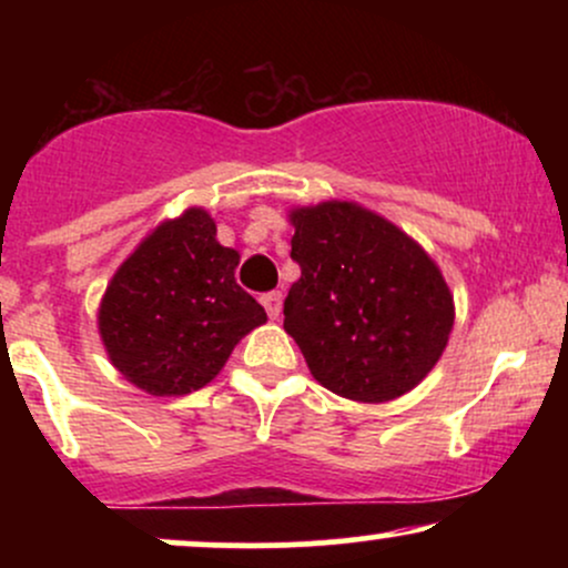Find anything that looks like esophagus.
Here are the masks:
<instances>
[{
    "label": "esophagus",
    "mask_w": 568,
    "mask_h": 568,
    "mask_svg": "<svg viewBox=\"0 0 568 568\" xmlns=\"http://www.w3.org/2000/svg\"><path fill=\"white\" fill-rule=\"evenodd\" d=\"M262 304H264L266 315H270L272 321H277L280 312H283V293H280V291L264 293V296H262Z\"/></svg>",
    "instance_id": "34e87169"
}]
</instances>
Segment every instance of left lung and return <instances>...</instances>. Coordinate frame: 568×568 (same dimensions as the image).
<instances>
[{
	"label": "left lung",
	"instance_id": "left-lung-1",
	"mask_svg": "<svg viewBox=\"0 0 568 568\" xmlns=\"http://www.w3.org/2000/svg\"><path fill=\"white\" fill-rule=\"evenodd\" d=\"M302 277L283 304L312 376L331 393L384 403L414 389L446 349L454 298L406 232L355 202L291 213Z\"/></svg>",
	"mask_w": 568,
	"mask_h": 568
}]
</instances>
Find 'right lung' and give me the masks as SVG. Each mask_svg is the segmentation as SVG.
I'll return each instance as SVG.
<instances>
[{
	"mask_svg": "<svg viewBox=\"0 0 568 568\" xmlns=\"http://www.w3.org/2000/svg\"><path fill=\"white\" fill-rule=\"evenodd\" d=\"M237 264L202 207L160 224L116 270L98 312L114 368L149 395L205 387L234 344L266 321L234 280Z\"/></svg>",
	"mask_w": 568,
	"mask_h": 568,
	"instance_id": "obj_1",
	"label": "right lung"
}]
</instances>
